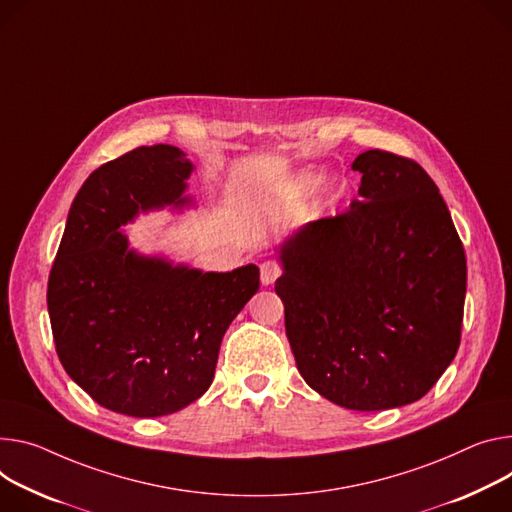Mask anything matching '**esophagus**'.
I'll use <instances>...</instances> for the list:
<instances>
[{"mask_svg": "<svg viewBox=\"0 0 512 512\" xmlns=\"http://www.w3.org/2000/svg\"><path fill=\"white\" fill-rule=\"evenodd\" d=\"M259 271H261V284L271 286L277 280V277L282 275V265L277 261H263L259 265Z\"/></svg>", "mask_w": 512, "mask_h": 512, "instance_id": "34e87169", "label": "esophagus"}]
</instances>
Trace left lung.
Returning <instances> with one entry per match:
<instances>
[{
    "label": "left lung",
    "mask_w": 512,
    "mask_h": 512,
    "mask_svg": "<svg viewBox=\"0 0 512 512\" xmlns=\"http://www.w3.org/2000/svg\"><path fill=\"white\" fill-rule=\"evenodd\" d=\"M349 210L282 247L286 335L304 382L351 410L423 398L453 361L466 253L435 181L414 159L371 149Z\"/></svg>",
    "instance_id": "8db88e82"
}]
</instances>
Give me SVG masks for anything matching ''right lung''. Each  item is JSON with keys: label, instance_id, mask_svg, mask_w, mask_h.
<instances>
[{"label": "right lung", "instance_id": "right-lung-1", "mask_svg": "<svg viewBox=\"0 0 512 512\" xmlns=\"http://www.w3.org/2000/svg\"><path fill=\"white\" fill-rule=\"evenodd\" d=\"M192 163L171 145L138 147L81 185L49 275L51 329L71 380L128 416L177 412L212 384L222 337L259 290V267L202 273L128 251L138 210L183 204Z\"/></svg>", "mask_w": 512, "mask_h": 512}]
</instances>
